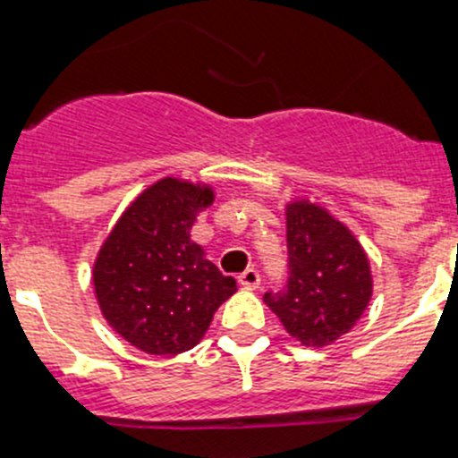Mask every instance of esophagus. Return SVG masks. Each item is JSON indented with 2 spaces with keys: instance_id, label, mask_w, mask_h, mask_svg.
Segmentation results:
<instances>
[{
  "instance_id": "obj_1",
  "label": "esophagus",
  "mask_w": 458,
  "mask_h": 458,
  "mask_svg": "<svg viewBox=\"0 0 458 458\" xmlns=\"http://www.w3.org/2000/svg\"><path fill=\"white\" fill-rule=\"evenodd\" d=\"M239 284L248 290H255L259 288V284H261V275H259L255 267H248V270H243L242 275H239Z\"/></svg>"
}]
</instances>
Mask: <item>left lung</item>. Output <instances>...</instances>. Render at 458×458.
Instances as JSON below:
<instances>
[{"instance_id": "obj_1", "label": "left lung", "mask_w": 458, "mask_h": 458, "mask_svg": "<svg viewBox=\"0 0 458 458\" xmlns=\"http://www.w3.org/2000/svg\"><path fill=\"white\" fill-rule=\"evenodd\" d=\"M288 288L266 293L263 303L294 341L326 348L348 335L372 299L370 259L352 230L321 203H285Z\"/></svg>"}]
</instances>
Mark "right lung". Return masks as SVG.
Masks as SVG:
<instances>
[{"label": "right lung", "instance_id": "add662e5", "mask_svg": "<svg viewBox=\"0 0 458 458\" xmlns=\"http://www.w3.org/2000/svg\"><path fill=\"white\" fill-rule=\"evenodd\" d=\"M215 203L210 183L157 179L131 203L92 263V288L106 323L146 354L195 348L216 308L237 293L192 242L197 216Z\"/></svg>", "mask_w": 458, "mask_h": 458}]
</instances>
